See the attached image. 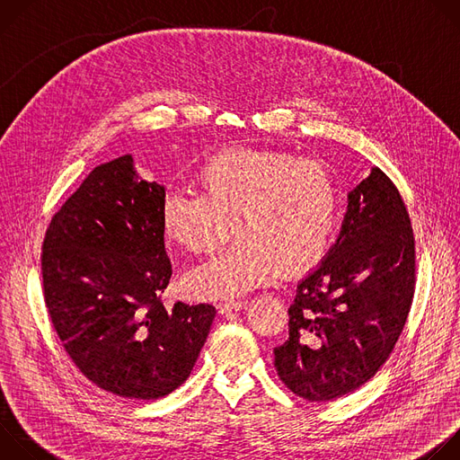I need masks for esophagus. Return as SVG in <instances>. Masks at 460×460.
<instances>
[{
    "instance_id": "1",
    "label": "esophagus",
    "mask_w": 460,
    "mask_h": 460,
    "mask_svg": "<svg viewBox=\"0 0 460 460\" xmlns=\"http://www.w3.org/2000/svg\"><path fill=\"white\" fill-rule=\"evenodd\" d=\"M249 305L247 300H236V302H220L218 304V311L224 314V313H231V311H242Z\"/></svg>"
}]
</instances>
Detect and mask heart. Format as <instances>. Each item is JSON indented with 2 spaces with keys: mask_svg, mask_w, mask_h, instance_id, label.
<instances>
[{
  "mask_svg": "<svg viewBox=\"0 0 460 460\" xmlns=\"http://www.w3.org/2000/svg\"><path fill=\"white\" fill-rule=\"evenodd\" d=\"M200 194L169 192L162 204L165 240L190 254L236 242L187 275L185 289L206 300L236 298L280 271L311 270L330 251L341 199L332 171L280 151L227 149L196 172Z\"/></svg>",
  "mask_w": 460,
  "mask_h": 460,
  "instance_id": "heart-1",
  "label": "heart"
}]
</instances>
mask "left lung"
<instances>
[{"instance_id": "obj_1", "label": "left lung", "mask_w": 460, "mask_h": 460, "mask_svg": "<svg viewBox=\"0 0 460 460\" xmlns=\"http://www.w3.org/2000/svg\"><path fill=\"white\" fill-rule=\"evenodd\" d=\"M415 293V238L399 189L373 167L348 194L337 242L296 286L275 367L325 402L366 384L395 348Z\"/></svg>"}]
</instances>
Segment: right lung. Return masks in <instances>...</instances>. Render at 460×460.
Returning a JSON list of instances; mask_svg holds the SVG:
<instances>
[{"label":"right lung","mask_w":460,"mask_h":460,"mask_svg":"<svg viewBox=\"0 0 460 460\" xmlns=\"http://www.w3.org/2000/svg\"><path fill=\"white\" fill-rule=\"evenodd\" d=\"M164 200L165 187L123 155L91 171L43 240L45 304L65 351L125 399L156 401L181 385L217 314L211 304H162L172 275Z\"/></svg>","instance_id":"right-lung-1"}]
</instances>
